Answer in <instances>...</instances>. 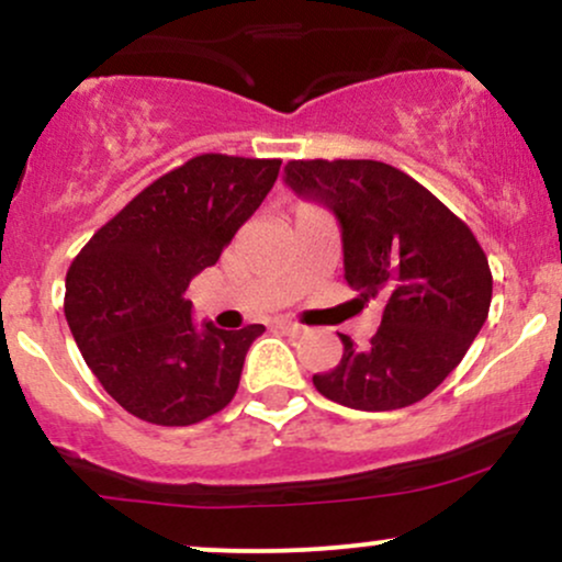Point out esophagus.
<instances>
[{"mask_svg": "<svg viewBox=\"0 0 562 562\" xmlns=\"http://www.w3.org/2000/svg\"><path fill=\"white\" fill-rule=\"evenodd\" d=\"M274 327H277V330L288 333V335H299V333H301V325H299V322H293V319H285V317L274 319Z\"/></svg>", "mask_w": 562, "mask_h": 562, "instance_id": "esophagus-1", "label": "esophagus"}]
</instances>
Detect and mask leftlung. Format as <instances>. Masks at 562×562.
Masks as SVG:
<instances>
[{
    "label": "left lung",
    "mask_w": 562,
    "mask_h": 562,
    "mask_svg": "<svg viewBox=\"0 0 562 562\" xmlns=\"http://www.w3.org/2000/svg\"><path fill=\"white\" fill-rule=\"evenodd\" d=\"M285 184L340 224L346 282L383 301L367 346L340 335L344 357L314 385L362 412L402 409L462 362L492 306V269L462 218L420 182L380 160H290Z\"/></svg>",
    "instance_id": "1"
}]
</instances>
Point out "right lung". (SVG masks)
Returning <instances> with one entry per match:
<instances>
[{"instance_id":"add662e5","label":"right lung","mask_w":562,"mask_h":562,"mask_svg":"<svg viewBox=\"0 0 562 562\" xmlns=\"http://www.w3.org/2000/svg\"><path fill=\"white\" fill-rule=\"evenodd\" d=\"M282 160L205 153L156 179L92 235L66 277V319L102 389L153 425H195L240 385L263 325L192 322L184 290L272 190Z\"/></svg>"}]
</instances>
